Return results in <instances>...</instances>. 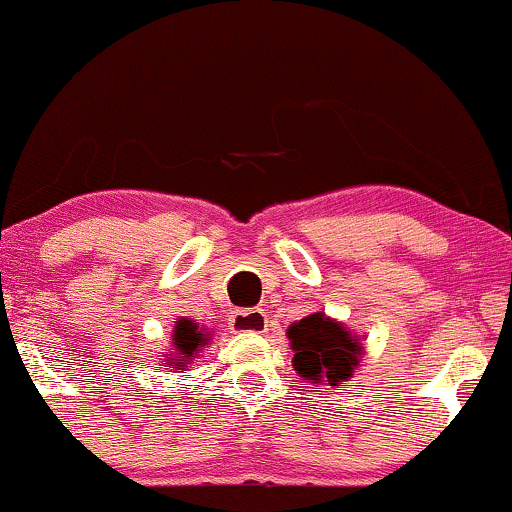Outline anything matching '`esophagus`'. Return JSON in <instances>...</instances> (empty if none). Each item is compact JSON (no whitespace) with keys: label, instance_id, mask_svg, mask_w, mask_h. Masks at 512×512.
<instances>
[{"label":"esophagus","instance_id":"esophagus-1","mask_svg":"<svg viewBox=\"0 0 512 512\" xmlns=\"http://www.w3.org/2000/svg\"><path fill=\"white\" fill-rule=\"evenodd\" d=\"M267 314L262 309H238L231 316V328L236 333H264L267 331Z\"/></svg>","mask_w":512,"mask_h":512}]
</instances>
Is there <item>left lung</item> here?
<instances>
[{
    "mask_svg": "<svg viewBox=\"0 0 512 512\" xmlns=\"http://www.w3.org/2000/svg\"><path fill=\"white\" fill-rule=\"evenodd\" d=\"M288 340L295 352L293 368L314 385L345 383L354 375V368L364 354V345L357 335L323 312L295 321L288 328Z\"/></svg>",
    "mask_w": 512,
    "mask_h": 512,
    "instance_id": "1",
    "label": "left lung"
}]
</instances>
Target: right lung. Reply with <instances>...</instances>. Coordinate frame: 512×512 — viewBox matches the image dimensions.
Masks as SVG:
<instances>
[{
    "instance_id": "right-lung-1",
    "label": "right lung",
    "mask_w": 512,
    "mask_h": 512,
    "mask_svg": "<svg viewBox=\"0 0 512 512\" xmlns=\"http://www.w3.org/2000/svg\"><path fill=\"white\" fill-rule=\"evenodd\" d=\"M172 340H174V354L167 357V364L172 368H181L186 366V361H191L193 354H198V349L203 345H208V338H205L203 333L198 331V326L189 319H179L177 326H174V333H172Z\"/></svg>"
}]
</instances>
